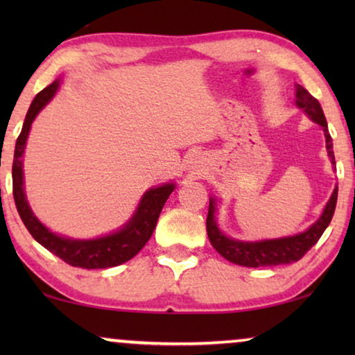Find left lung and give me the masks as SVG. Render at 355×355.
Returning <instances> with one entry per match:
<instances>
[{"label":"left lung","instance_id":"8db88e82","mask_svg":"<svg viewBox=\"0 0 355 355\" xmlns=\"http://www.w3.org/2000/svg\"><path fill=\"white\" fill-rule=\"evenodd\" d=\"M295 105L305 113L313 123L320 124L323 128L324 139H327V150L328 157L331 158V163L334 162L333 153V139L328 132V124L324 119L323 110L320 106L318 100L313 98L302 85H295ZM338 200V187L329 197V200L324 207L322 216L309 227L307 231L300 232V234L289 236V237H279V239H266V241H257V242H245V241H236L223 234L220 227L216 225L215 213H216V198H210V207H208V216H207V232L208 239H210L211 245L215 247L220 255L225 257L226 260L232 261L236 265L250 266V268H259V266H275V265H288L294 263L302 259L312 247L317 244L320 237L327 230L329 221L334 215V208H336Z\"/></svg>","mask_w":355,"mask_h":355}]
</instances>
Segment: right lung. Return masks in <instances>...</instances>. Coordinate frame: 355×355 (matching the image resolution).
Instances as JSON below:
<instances>
[{"mask_svg":"<svg viewBox=\"0 0 355 355\" xmlns=\"http://www.w3.org/2000/svg\"><path fill=\"white\" fill-rule=\"evenodd\" d=\"M58 87H60V79H56L51 85H48L40 94H37L31 108L27 111L22 130L17 137L12 162V196L19 216H21V220L24 221V225H26L33 239L45 247L46 250H50L51 254L60 257L67 265L87 270L118 266L132 259L134 255H137L142 250V247L147 244L150 237H152L159 213H162L168 197L174 191V184L171 182L159 187L148 189L144 193L142 200H140L132 218L119 231L98 237V239H71V237L58 236L48 230L46 226H43L38 221V218L33 215L31 207H28L26 192H24L22 155L33 119L43 110V106L53 98Z\"/></svg>","mask_w":355,"mask_h":355,"instance_id":"add662e5","label":"right lung"}]
</instances>
